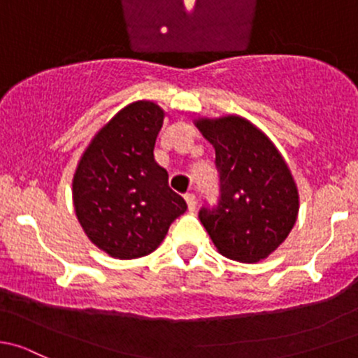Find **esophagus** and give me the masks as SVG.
Here are the masks:
<instances>
[{
  "mask_svg": "<svg viewBox=\"0 0 358 358\" xmlns=\"http://www.w3.org/2000/svg\"><path fill=\"white\" fill-rule=\"evenodd\" d=\"M184 200H186V203H187V208H189L191 212H193V210L196 208V196H194L193 193H187V194H184Z\"/></svg>",
  "mask_w": 358,
  "mask_h": 358,
  "instance_id": "1",
  "label": "esophagus"
}]
</instances>
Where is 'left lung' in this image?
Listing matches in <instances>:
<instances>
[{
  "mask_svg": "<svg viewBox=\"0 0 358 358\" xmlns=\"http://www.w3.org/2000/svg\"><path fill=\"white\" fill-rule=\"evenodd\" d=\"M196 127L215 148L220 196L198 213L219 253L231 260L267 259L293 229L298 189L274 143L238 115L198 119Z\"/></svg>",
  "mask_w": 358,
  "mask_h": 358,
  "instance_id": "obj_1",
  "label": "left lung"
}]
</instances>
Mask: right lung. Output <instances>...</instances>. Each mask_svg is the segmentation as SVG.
Masks as SVG:
<instances>
[{"mask_svg": "<svg viewBox=\"0 0 358 358\" xmlns=\"http://www.w3.org/2000/svg\"><path fill=\"white\" fill-rule=\"evenodd\" d=\"M164 117L153 101L131 103L98 131L77 164L76 215L87 238L113 259L155 252L187 208L153 157Z\"/></svg>", "mask_w": 358, "mask_h": 358, "instance_id": "1", "label": "right lung"}]
</instances>
